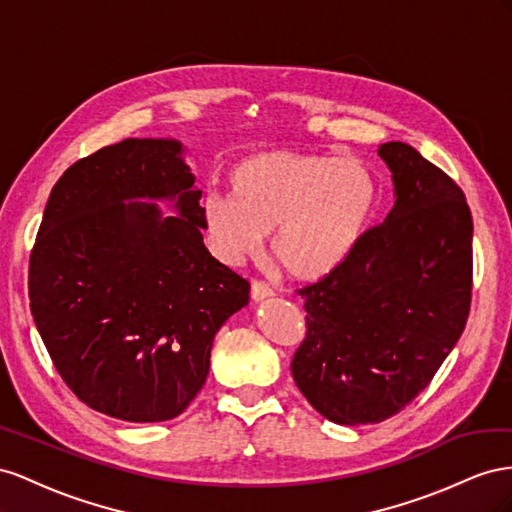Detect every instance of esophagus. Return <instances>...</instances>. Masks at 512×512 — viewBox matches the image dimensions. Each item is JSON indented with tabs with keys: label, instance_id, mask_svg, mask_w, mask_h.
Segmentation results:
<instances>
[{
	"label": "esophagus",
	"instance_id": "34e87169",
	"mask_svg": "<svg viewBox=\"0 0 512 512\" xmlns=\"http://www.w3.org/2000/svg\"><path fill=\"white\" fill-rule=\"evenodd\" d=\"M251 298H253L255 302H264V300L272 298V289H270L266 283L253 281V285H251Z\"/></svg>",
	"mask_w": 512,
	"mask_h": 512
}]
</instances>
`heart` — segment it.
I'll use <instances>...</instances> for the list:
<instances>
[{
	"mask_svg": "<svg viewBox=\"0 0 512 512\" xmlns=\"http://www.w3.org/2000/svg\"><path fill=\"white\" fill-rule=\"evenodd\" d=\"M233 197L208 193L201 223L210 251L240 266L272 233V257L291 279L332 274L367 231L377 180L358 158L274 150L251 156L231 175Z\"/></svg>",
	"mask_w": 512,
	"mask_h": 512,
	"instance_id": "b5f03b06",
	"label": "heart"
}]
</instances>
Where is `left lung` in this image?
Returning <instances> with one entry per match:
<instances>
[{
    "label": "left lung",
    "instance_id": "8db88e82",
    "mask_svg": "<svg viewBox=\"0 0 512 512\" xmlns=\"http://www.w3.org/2000/svg\"><path fill=\"white\" fill-rule=\"evenodd\" d=\"M394 206L349 257L300 289L306 337L291 375L315 410L345 427L382 422L425 390L465 328L472 214L461 188L401 141L377 148Z\"/></svg>",
    "mask_w": 512,
    "mask_h": 512
}]
</instances>
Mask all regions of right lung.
I'll return each instance as SVG.
<instances>
[{
	"label": "right lung",
	"mask_w": 512,
	"mask_h": 512,
	"mask_svg": "<svg viewBox=\"0 0 512 512\" xmlns=\"http://www.w3.org/2000/svg\"><path fill=\"white\" fill-rule=\"evenodd\" d=\"M199 199L175 139L107 145L53 186L29 309L57 373L100 414L180 416L206 384L216 332L248 304L251 285L203 244Z\"/></svg>",
	"instance_id": "obj_1"
}]
</instances>
